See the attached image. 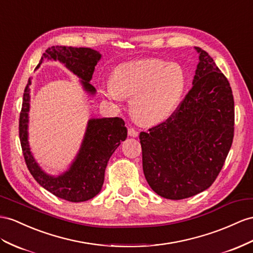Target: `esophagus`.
<instances>
[{"mask_svg": "<svg viewBox=\"0 0 253 253\" xmlns=\"http://www.w3.org/2000/svg\"><path fill=\"white\" fill-rule=\"evenodd\" d=\"M138 134H139V132H138L137 130H135V129H133V128H129V129H128V135H129V137L137 138Z\"/></svg>", "mask_w": 253, "mask_h": 253, "instance_id": "obj_1", "label": "esophagus"}]
</instances>
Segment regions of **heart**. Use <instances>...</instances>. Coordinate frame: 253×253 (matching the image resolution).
<instances>
[{"label":"heart","instance_id":"b5f03b06","mask_svg":"<svg viewBox=\"0 0 253 253\" xmlns=\"http://www.w3.org/2000/svg\"><path fill=\"white\" fill-rule=\"evenodd\" d=\"M186 83V74L178 64L143 59L120 64L102 92L115 101L131 97L134 118L144 125H157L176 111Z\"/></svg>","mask_w":253,"mask_h":253}]
</instances>
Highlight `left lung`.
<instances>
[{"mask_svg": "<svg viewBox=\"0 0 253 253\" xmlns=\"http://www.w3.org/2000/svg\"><path fill=\"white\" fill-rule=\"evenodd\" d=\"M192 86L176 112L140 133L145 178L158 196L182 200L210 188L234 135V99L228 79L199 47Z\"/></svg>", "mask_w": 253, "mask_h": 253, "instance_id": "1", "label": "left lung"}]
</instances>
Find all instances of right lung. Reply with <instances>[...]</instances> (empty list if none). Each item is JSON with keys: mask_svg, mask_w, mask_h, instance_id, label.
Wrapping results in <instances>:
<instances>
[{"mask_svg": "<svg viewBox=\"0 0 253 253\" xmlns=\"http://www.w3.org/2000/svg\"><path fill=\"white\" fill-rule=\"evenodd\" d=\"M101 54L90 48L52 46L42 56L37 68L44 61H59L80 79L82 88L89 96L96 94V88L89 83L95 66ZM32 79L24 89L22 109L19 121V137L25 164L36 182L57 198L69 202H83L93 199L102 188L108 161L127 138L125 122L120 118L89 119L73 163L60 175H51L42 170L31 151L29 142V112Z\"/></svg>", "mask_w": 253, "mask_h": 253, "instance_id": "obj_1", "label": "right lung"}]
</instances>
